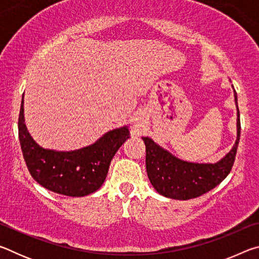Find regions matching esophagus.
Instances as JSON below:
<instances>
[{
  "mask_svg": "<svg viewBox=\"0 0 259 259\" xmlns=\"http://www.w3.org/2000/svg\"><path fill=\"white\" fill-rule=\"evenodd\" d=\"M134 121H135L136 125H140V123H142V116H140V115H136Z\"/></svg>",
  "mask_w": 259,
  "mask_h": 259,
  "instance_id": "obj_1",
  "label": "esophagus"
}]
</instances>
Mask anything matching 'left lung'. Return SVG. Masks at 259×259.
<instances>
[{"label": "left lung", "instance_id": "8db88e82", "mask_svg": "<svg viewBox=\"0 0 259 259\" xmlns=\"http://www.w3.org/2000/svg\"><path fill=\"white\" fill-rule=\"evenodd\" d=\"M238 109V137L232 150L216 163H193L178 159L157 145L151 138L143 137L146 146L147 176L157 193L175 200L198 198L221 184L231 172L240 140V112Z\"/></svg>", "mask_w": 259, "mask_h": 259}]
</instances>
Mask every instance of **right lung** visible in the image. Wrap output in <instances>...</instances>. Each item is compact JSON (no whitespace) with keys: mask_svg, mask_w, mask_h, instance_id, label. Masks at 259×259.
Listing matches in <instances>:
<instances>
[{"mask_svg":"<svg viewBox=\"0 0 259 259\" xmlns=\"http://www.w3.org/2000/svg\"><path fill=\"white\" fill-rule=\"evenodd\" d=\"M19 142L29 174L47 190L67 196H84L99 190L117 150L129 138L128 126L105 134L93 145L75 151L41 147L29 135L24 117V95L18 119Z\"/></svg>","mask_w":259,"mask_h":259,"instance_id":"1","label":"right lung"}]
</instances>
